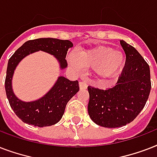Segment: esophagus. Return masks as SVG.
Returning a JSON list of instances; mask_svg holds the SVG:
<instances>
[{
    "instance_id": "obj_1",
    "label": "esophagus",
    "mask_w": 157,
    "mask_h": 157,
    "mask_svg": "<svg viewBox=\"0 0 157 157\" xmlns=\"http://www.w3.org/2000/svg\"><path fill=\"white\" fill-rule=\"evenodd\" d=\"M87 83H86V81H80L79 82V87L80 89H86L87 88Z\"/></svg>"
}]
</instances>
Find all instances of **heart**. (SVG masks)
Masks as SVG:
<instances>
[{"mask_svg":"<svg viewBox=\"0 0 157 157\" xmlns=\"http://www.w3.org/2000/svg\"><path fill=\"white\" fill-rule=\"evenodd\" d=\"M69 62L74 68L80 69L81 64L94 70L98 76L108 78L116 76L124 65V54L106 46L97 47L80 51L75 55L69 56Z\"/></svg>","mask_w":157,"mask_h":157,"instance_id":"obj_1","label":"heart"}]
</instances>
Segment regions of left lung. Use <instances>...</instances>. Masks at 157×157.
<instances>
[{
  "label": "left lung",
  "mask_w": 157,
  "mask_h": 157,
  "mask_svg": "<svg viewBox=\"0 0 157 157\" xmlns=\"http://www.w3.org/2000/svg\"><path fill=\"white\" fill-rule=\"evenodd\" d=\"M126 59L117 83L100 90L88 86V112L95 124L117 128L132 122L144 109L151 91L150 68L137 50L120 40Z\"/></svg>",
  "instance_id": "obj_1"
}]
</instances>
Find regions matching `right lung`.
Segmentation results:
<instances>
[{"mask_svg": "<svg viewBox=\"0 0 157 157\" xmlns=\"http://www.w3.org/2000/svg\"><path fill=\"white\" fill-rule=\"evenodd\" d=\"M73 44L68 40L56 38H39L26 41L9 59L5 81L6 96L11 108L24 123L34 126H50L61 120L65 107L70 99L79 91L78 81H69L59 76L51 90L42 98L33 102L18 99L12 90V78L16 67L22 59L30 54L42 50L54 55L60 64V68L67 67L66 55Z\"/></svg>", "mask_w": 157, "mask_h": 157, "instance_id": "right-lung-1", "label": "right lung"}]
</instances>
